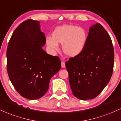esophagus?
Here are the masks:
<instances>
[{"instance_id":"34e87169","label":"esophagus","mask_w":121,"mask_h":121,"mask_svg":"<svg viewBox=\"0 0 121 121\" xmlns=\"http://www.w3.org/2000/svg\"><path fill=\"white\" fill-rule=\"evenodd\" d=\"M61 67L63 68H64L65 67V64L64 62H63V61L61 62Z\"/></svg>"}]
</instances>
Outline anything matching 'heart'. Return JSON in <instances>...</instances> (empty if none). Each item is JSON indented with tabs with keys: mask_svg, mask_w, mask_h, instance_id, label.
I'll return each mask as SVG.
<instances>
[{
	"mask_svg": "<svg viewBox=\"0 0 121 121\" xmlns=\"http://www.w3.org/2000/svg\"><path fill=\"white\" fill-rule=\"evenodd\" d=\"M87 41V32L83 27L63 25L54 29L52 37L46 38L45 43L53 53L59 50L58 44H61L64 53L69 57H75L82 53Z\"/></svg>",
	"mask_w": 121,
	"mask_h": 121,
	"instance_id": "obj_1",
	"label": "heart"
}]
</instances>
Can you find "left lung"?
Listing matches in <instances>:
<instances>
[{
    "label": "left lung",
    "instance_id": "8db88e82",
    "mask_svg": "<svg viewBox=\"0 0 121 121\" xmlns=\"http://www.w3.org/2000/svg\"><path fill=\"white\" fill-rule=\"evenodd\" d=\"M114 60L110 35L100 23L92 25L82 53L65 63L74 96L81 100L96 97L111 79Z\"/></svg>",
    "mask_w": 121,
    "mask_h": 121
}]
</instances>
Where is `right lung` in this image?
Masks as SVG:
<instances>
[{
    "instance_id": "add662e5",
    "label": "right lung",
    "mask_w": 121,
    "mask_h": 121,
    "mask_svg": "<svg viewBox=\"0 0 121 121\" xmlns=\"http://www.w3.org/2000/svg\"><path fill=\"white\" fill-rule=\"evenodd\" d=\"M40 27L39 21H24L13 33L7 49L10 81L21 96L30 100L46 94L50 79L61 68L60 58L42 49L46 38Z\"/></svg>"
}]
</instances>
